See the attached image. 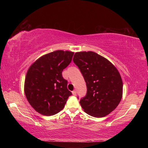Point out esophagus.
<instances>
[{
  "label": "esophagus",
  "mask_w": 148,
  "mask_h": 148,
  "mask_svg": "<svg viewBox=\"0 0 148 148\" xmlns=\"http://www.w3.org/2000/svg\"><path fill=\"white\" fill-rule=\"evenodd\" d=\"M72 95H73L74 96H76V91H72Z\"/></svg>",
  "instance_id": "obj_1"
}]
</instances>
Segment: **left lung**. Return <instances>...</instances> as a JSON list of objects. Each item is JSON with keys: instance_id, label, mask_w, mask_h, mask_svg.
Returning a JSON list of instances; mask_svg holds the SVG:
<instances>
[{"instance_id": "obj_1", "label": "left lung", "mask_w": 148, "mask_h": 148, "mask_svg": "<svg viewBox=\"0 0 148 148\" xmlns=\"http://www.w3.org/2000/svg\"><path fill=\"white\" fill-rule=\"evenodd\" d=\"M73 61L86 83V95L79 101L84 112L95 117L111 113L118 106L123 94L122 79L117 69L92 51L77 52Z\"/></svg>"}]
</instances>
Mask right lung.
Here are the masks:
<instances>
[{
	"instance_id": "obj_1",
	"label": "right lung",
	"mask_w": 148,
	"mask_h": 148,
	"mask_svg": "<svg viewBox=\"0 0 148 148\" xmlns=\"http://www.w3.org/2000/svg\"><path fill=\"white\" fill-rule=\"evenodd\" d=\"M73 55L72 51L57 50L41 57L30 66L25 80V94L38 113L46 116L59 113L72 95L62 72L71 63Z\"/></svg>"
}]
</instances>
